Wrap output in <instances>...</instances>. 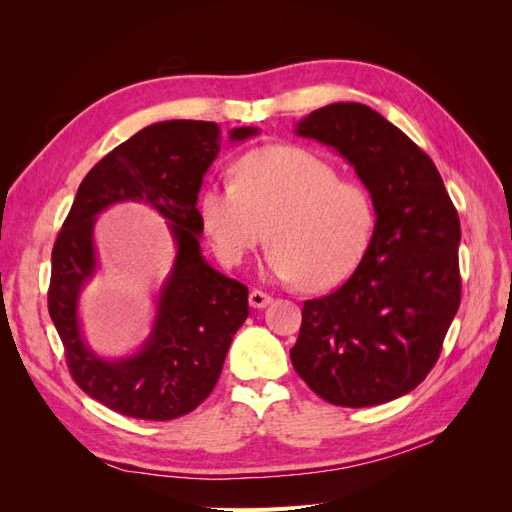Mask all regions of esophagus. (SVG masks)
<instances>
[{"instance_id": "esophagus-1", "label": "esophagus", "mask_w": 512, "mask_h": 512, "mask_svg": "<svg viewBox=\"0 0 512 512\" xmlns=\"http://www.w3.org/2000/svg\"><path fill=\"white\" fill-rule=\"evenodd\" d=\"M271 301H273V297H271V294H267V292H262V290H252V292H250V305H252L254 309L267 307Z\"/></svg>"}]
</instances>
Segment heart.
<instances>
[{"instance_id":"heart-1","label":"heart","mask_w":512,"mask_h":512,"mask_svg":"<svg viewBox=\"0 0 512 512\" xmlns=\"http://www.w3.org/2000/svg\"><path fill=\"white\" fill-rule=\"evenodd\" d=\"M200 222L226 267H239L269 237L262 271L307 290L346 282L365 258L376 207L359 183L301 147L247 153L235 181H213L198 198Z\"/></svg>"}]
</instances>
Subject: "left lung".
Returning <instances> with one entry per match:
<instances>
[{
	"mask_svg": "<svg viewBox=\"0 0 512 512\" xmlns=\"http://www.w3.org/2000/svg\"><path fill=\"white\" fill-rule=\"evenodd\" d=\"M294 132L348 160L376 207V230L350 280L305 301L294 371L324 401L380 406L436 365L459 309V215L436 164L374 108L335 102Z\"/></svg>",
	"mask_w": 512,
	"mask_h": 512,
	"instance_id": "left-lung-1",
	"label": "left lung"
}]
</instances>
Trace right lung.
<instances>
[{
	"mask_svg": "<svg viewBox=\"0 0 512 512\" xmlns=\"http://www.w3.org/2000/svg\"><path fill=\"white\" fill-rule=\"evenodd\" d=\"M256 134L258 128H232L228 143ZM224 143L211 121L151 123L89 170L55 241L49 314L70 374L89 397L123 416L173 421L203 404L222 374L232 337L250 314L247 286L215 271L200 250L198 192ZM119 202L156 208L178 252L144 346L121 360H104L86 344L78 301L99 266L97 215Z\"/></svg>",
	"mask_w": 512,
	"mask_h": 512,
	"instance_id": "add662e5",
	"label": "right lung"
}]
</instances>
